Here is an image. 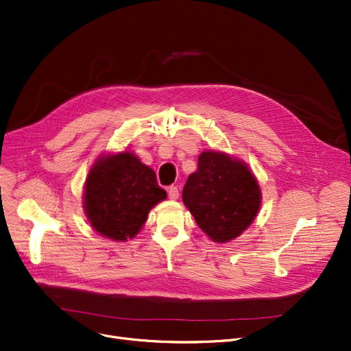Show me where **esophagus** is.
Masks as SVG:
<instances>
[{"instance_id":"obj_1","label":"esophagus","mask_w":351,"mask_h":351,"mask_svg":"<svg viewBox=\"0 0 351 351\" xmlns=\"http://www.w3.org/2000/svg\"><path fill=\"white\" fill-rule=\"evenodd\" d=\"M167 193H169V198L173 199V201L178 199V197H180V191H178L177 186H170Z\"/></svg>"}]
</instances>
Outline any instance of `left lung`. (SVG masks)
<instances>
[{
    "instance_id": "obj_1",
    "label": "left lung",
    "mask_w": 351,
    "mask_h": 351,
    "mask_svg": "<svg viewBox=\"0 0 351 351\" xmlns=\"http://www.w3.org/2000/svg\"><path fill=\"white\" fill-rule=\"evenodd\" d=\"M182 202L201 230L215 243L223 245L254 222L261 206V188L243 160L205 150L198 157V170L185 182Z\"/></svg>"
}]
</instances>
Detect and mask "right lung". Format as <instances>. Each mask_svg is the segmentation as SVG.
<instances>
[{"label":"right lung","mask_w":351,"mask_h":351,"mask_svg":"<svg viewBox=\"0 0 351 351\" xmlns=\"http://www.w3.org/2000/svg\"><path fill=\"white\" fill-rule=\"evenodd\" d=\"M167 198L156 173L133 152L102 153L84 182L83 208L90 226L114 241L136 236L153 206Z\"/></svg>","instance_id":"obj_1"}]
</instances>
